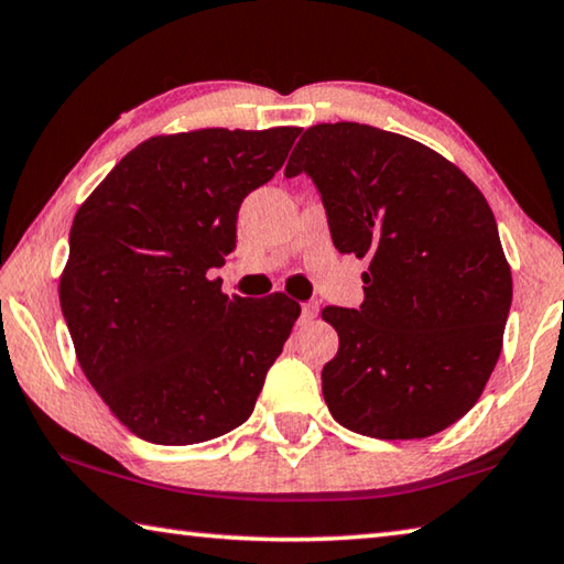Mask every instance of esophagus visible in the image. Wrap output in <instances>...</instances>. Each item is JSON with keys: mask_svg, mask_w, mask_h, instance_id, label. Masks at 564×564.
<instances>
[{"mask_svg": "<svg viewBox=\"0 0 564 564\" xmlns=\"http://www.w3.org/2000/svg\"><path fill=\"white\" fill-rule=\"evenodd\" d=\"M318 316V303L308 301L301 306V321H314Z\"/></svg>", "mask_w": 564, "mask_h": 564, "instance_id": "1", "label": "esophagus"}]
</instances>
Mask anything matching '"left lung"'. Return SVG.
Listing matches in <instances>:
<instances>
[{
  "instance_id": "8db88e82",
  "label": "left lung",
  "mask_w": 564,
  "mask_h": 564,
  "mask_svg": "<svg viewBox=\"0 0 564 564\" xmlns=\"http://www.w3.org/2000/svg\"><path fill=\"white\" fill-rule=\"evenodd\" d=\"M330 240L369 261L359 308L326 306L338 354L321 371L338 424L377 440H424L477 404L502 351L512 273L477 185L416 140L321 122L293 148Z\"/></svg>"
}]
</instances>
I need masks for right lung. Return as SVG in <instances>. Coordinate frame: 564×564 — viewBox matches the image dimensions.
I'll use <instances>...</instances> for the list:
<instances>
[{"label": "right lung", "mask_w": 564, "mask_h": 564, "mask_svg": "<svg viewBox=\"0 0 564 564\" xmlns=\"http://www.w3.org/2000/svg\"><path fill=\"white\" fill-rule=\"evenodd\" d=\"M301 128L195 130L130 150L69 230L59 303L77 361L140 440L185 446L253 414L301 308L228 299L240 203L279 173Z\"/></svg>", "instance_id": "obj_1"}]
</instances>
